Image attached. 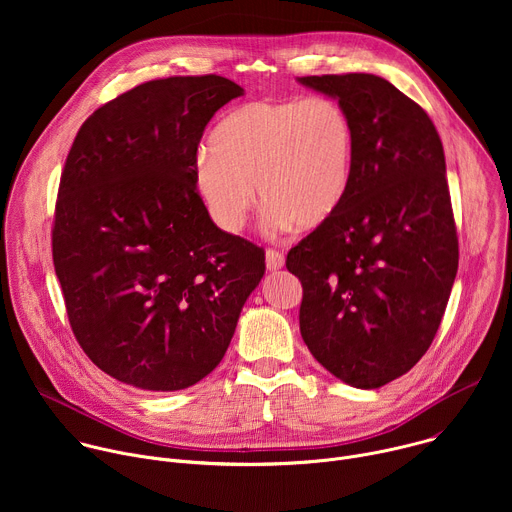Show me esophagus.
I'll list each match as a JSON object with an SVG mask.
<instances>
[{"label": "esophagus", "mask_w": 512, "mask_h": 512, "mask_svg": "<svg viewBox=\"0 0 512 512\" xmlns=\"http://www.w3.org/2000/svg\"><path fill=\"white\" fill-rule=\"evenodd\" d=\"M265 265H267V269H269V271H277V269H281V267L285 265V257H283V253H281V251H277V249H267V253H265Z\"/></svg>", "instance_id": "1"}]
</instances>
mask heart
I'll return each mask as SVG.
<instances>
[{
	"label": "heart",
	"mask_w": 512,
	"mask_h": 512,
	"mask_svg": "<svg viewBox=\"0 0 512 512\" xmlns=\"http://www.w3.org/2000/svg\"><path fill=\"white\" fill-rule=\"evenodd\" d=\"M354 125L332 97L263 99L237 107L214 127L194 166L196 192L218 229L239 233L257 204L265 229L314 231L346 198Z\"/></svg>",
	"instance_id": "1"
}]
</instances>
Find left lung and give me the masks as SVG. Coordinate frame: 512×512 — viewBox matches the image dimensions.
<instances>
[{"mask_svg":"<svg viewBox=\"0 0 512 512\" xmlns=\"http://www.w3.org/2000/svg\"><path fill=\"white\" fill-rule=\"evenodd\" d=\"M298 81L338 99L354 125L344 202L285 259L304 289L300 332L336 379L379 389L427 352L456 279L444 145L429 115L381 77Z\"/></svg>","mask_w":512,"mask_h":512,"instance_id":"left-lung-1","label":"left lung"}]
</instances>
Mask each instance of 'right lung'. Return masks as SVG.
<instances>
[{
  "label": "right lung",
  "mask_w": 512,
  "mask_h": 512,
  "mask_svg": "<svg viewBox=\"0 0 512 512\" xmlns=\"http://www.w3.org/2000/svg\"><path fill=\"white\" fill-rule=\"evenodd\" d=\"M243 89L218 75L137 85L79 129L60 176L52 259L77 342L113 379L180 391L216 369L265 273L194 184L212 115Z\"/></svg>",
  "instance_id": "right-lung-1"
}]
</instances>
